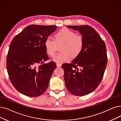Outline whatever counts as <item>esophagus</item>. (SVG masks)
I'll list each match as a JSON object with an SVG mask.
<instances>
[{
    "instance_id": "esophagus-1",
    "label": "esophagus",
    "mask_w": 121,
    "mask_h": 121,
    "mask_svg": "<svg viewBox=\"0 0 121 121\" xmlns=\"http://www.w3.org/2000/svg\"><path fill=\"white\" fill-rule=\"evenodd\" d=\"M61 64H59V63H56V66L57 67H61Z\"/></svg>"
}]
</instances>
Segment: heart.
Listing matches in <instances>:
<instances>
[{
	"instance_id": "b5f03b06",
	"label": "heart",
	"mask_w": 121,
	"mask_h": 121,
	"mask_svg": "<svg viewBox=\"0 0 121 121\" xmlns=\"http://www.w3.org/2000/svg\"><path fill=\"white\" fill-rule=\"evenodd\" d=\"M84 43L81 36L66 28H63L54 35V40L48 38L44 42V46L48 55L54 56L60 46V54L56 55L53 60L57 63H63L70 60V56L76 57L83 49Z\"/></svg>"
}]
</instances>
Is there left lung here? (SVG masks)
<instances>
[{
	"label": "left lung",
	"mask_w": 121,
	"mask_h": 121,
	"mask_svg": "<svg viewBox=\"0 0 121 121\" xmlns=\"http://www.w3.org/2000/svg\"><path fill=\"white\" fill-rule=\"evenodd\" d=\"M67 27L80 33L84 45L80 54L71 63L61 66L65 71V86L72 94L84 96L97 88L103 78L107 64L106 45L98 33L90 26Z\"/></svg>",
	"instance_id": "1"
}]
</instances>
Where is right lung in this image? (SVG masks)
I'll use <instances>...</instances> for the list:
<instances>
[{
    "mask_svg": "<svg viewBox=\"0 0 121 121\" xmlns=\"http://www.w3.org/2000/svg\"><path fill=\"white\" fill-rule=\"evenodd\" d=\"M56 26H28L11 41L7 56L9 79L19 92L29 97L40 96L47 90L55 62L49 60L44 42Z\"/></svg>",
    "mask_w": 121,
    "mask_h": 121,
    "instance_id": "right-lung-1",
    "label": "right lung"
}]
</instances>
